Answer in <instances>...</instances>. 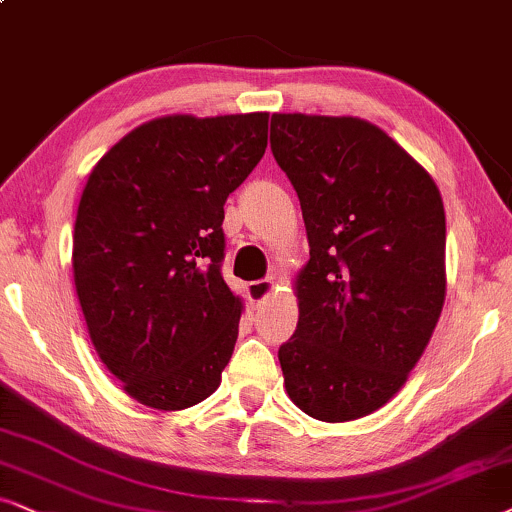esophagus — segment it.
Returning a JSON list of instances; mask_svg holds the SVG:
<instances>
[{
    "label": "esophagus",
    "instance_id": "obj_1",
    "mask_svg": "<svg viewBox=\"0 0 512 512\" xmlns=\"http://www.w3.org/2000/svg\"><path fill=\"white\" fill-rule=\"evenodd\" d=\"M274 290V281L271 278H262V281H252L248 283V297L252 304H262Z\"/></svg>",
    "mask_w": 512,
    "mask_h": 512
}]
</instances>
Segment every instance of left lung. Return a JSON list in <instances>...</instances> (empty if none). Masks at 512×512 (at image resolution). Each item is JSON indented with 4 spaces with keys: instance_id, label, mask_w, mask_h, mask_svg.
Wrapping results in <instances>:
<instances>
[{
    "instance_id": "obj_1",
    "label": "left lung",
    "mask_w": 512,
    "mask_h": 512,
    "mask_svg": "<svg viewBox=\"0 0 512 512\" xmlns=\"http://www.w3.org/2000/svg\"><path fill=\"white\" fill-rule=\"evenodd\" d=\"M269 139L309 238L300 319L278 347L288 397L323 423L357 420L401 390L442 314V196L366 120L274 113Z\"/></svg>"
}]
</instances>
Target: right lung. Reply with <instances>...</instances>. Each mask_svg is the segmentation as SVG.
Masks as SVG:
<instances>
[{
    "mask_svg": "<svg viewBox=\"0 0 512 512\" xmlns=\"http://www.w3.org/2000/svg\"><path fill=\"white\" fill-rule=\"evenodd\" d=\"M269 113L167 115L120 139L84 186L73 274L89 338L160 411L222 383L243 304L222 276L224 203L267 148Z\"/></svg>",
    "mask_w": 512,
    "mask_h": 512,
    "instance_id": "right-lung-1",
    "label": "right lung"
}]
</instances>
